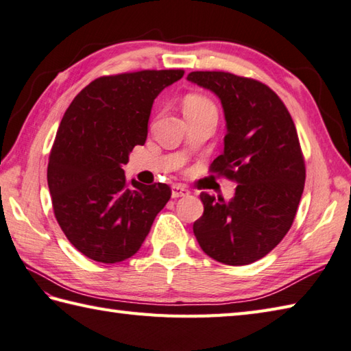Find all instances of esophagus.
<instances>
[{
	"instance_id": "34e87169",
	"label": "esophagus",
	"mask_w": 351,
	"mask_h": 351,
	"mask_svg": "<svg viewBox=\"0 0 351 351\" xmlns=\"http://www.w3.org/2000/svg\"><path fill=\"white\" fill-rule=\"evenodd\" d=\"M190 191L187 189L181 187V185H173L171 187V197L176 199V197H184V196H189Z\"/></svg>"
}]
</instances>
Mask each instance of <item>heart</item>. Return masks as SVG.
I'll return each instance as SVG.
<instances>
[{"mask_svg": "<svg viewBox=\"0 0 351 351\" xmlns=\"http://www.w3.org/2000/svg\"><path fill=\"white\" fill-rule=\"evenodd\" d=\"M184 113H200V111H215L214 102L205 95L189 93L182 101Z\"/></svg>", "mask_w": 351, "mask_h": 351, "instance_id": "heart-1", "label": "heart"}]
</instances>
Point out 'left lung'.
Here are the masks:
<instances>
[{
  "label": "left lung",
  "instance_id": "left-lung-1",
  "mask_svg": "<svg viewBox=\"0 0 351 351\" xmlns=\"http://www.w3.org/2000/svg\"><path fill=\"white\" fill-rule=\"evenodd\" d=\"M187 80L221 101L225 151L210 171L237 182L229 202L200 193L204 214L193 232L219 263L252 264L282 241L300 204L306 169L295 125L285 104L261 81L221 71L190 72Z\"/></svg>",
  "mask_w": 351,
  "mask_h": 351
}]
</instances>
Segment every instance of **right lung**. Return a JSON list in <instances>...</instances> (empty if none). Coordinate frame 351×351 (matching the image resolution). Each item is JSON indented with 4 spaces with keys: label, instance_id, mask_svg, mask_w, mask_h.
<instances>
[{
    "label": "right lung",
    "instance_id": "add662e5",
    "mask_svg": "<svg viewBox=\"0 0 351 351\" xmlns=\"http://www.w3.org/2000/svg\"><path fill=\"white\" fill-rule=\"evenodd\" d=\"M182 69L107 75L81 90L58 126L48 162L54 215L66 238L96 263L136 255L171 190L128 182L123 164L145 145L154 99Z\"/></svg>",
    "mask_w": 351,
    "mask_h": 351
}]
</instances>
